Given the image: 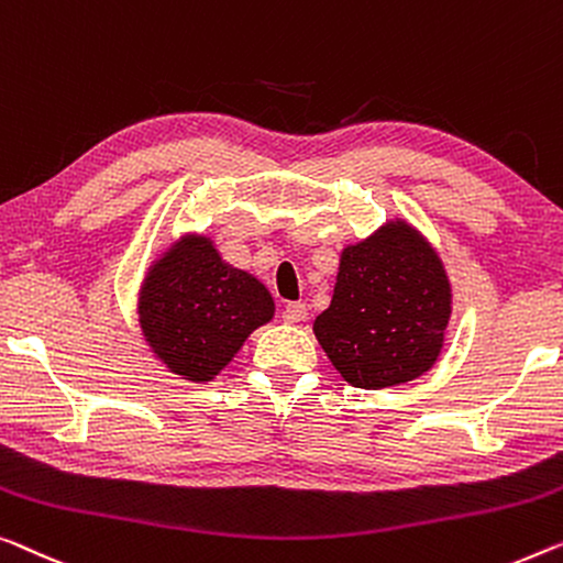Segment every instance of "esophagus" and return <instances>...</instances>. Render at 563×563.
<instances>
[{
    "label": "esophagus",
    "instance_id": "34e87169",
    "mask_svg": "<svg viewBox=\"0 0 563 563\" xmlns=\"http://www.w3.org/2000/svg\"><path fill=\"white\" fill-rule=\"evenodd\" d=\"M308 318V308L306 303H288L283 308V321L285 323H300Z\"/></svg>",
    "mask_w": 563,
    "mask_h": 563
}]
</instances>
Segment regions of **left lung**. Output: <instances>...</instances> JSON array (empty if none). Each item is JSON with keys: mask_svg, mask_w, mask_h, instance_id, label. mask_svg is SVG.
<instances>
[{"mask_svg": "<svg viewBox=\"0 0 563 563\" xmlns=\"http://www.w3.org/2000/svg\"><path fill=\"white\" fill-rule=\"evenodd\" d=\"M448 321L450 283L438 253L407 222H389L343 250L313 333L351 387L384 389L438 362Z\"/></svg>", "mask_w": 563, "mask_h": 563, "instance_id": "obj_1", "label": "left lung"}]
</instances>
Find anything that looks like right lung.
<instances>
[{
    "mask_svg": "<svg viewBox=\"0 0 563 563\" xmlns=\"http://www.w3.org/2000/svg\"><path fill=\"white\" fill-rule=\"evenodd\" d=\"M275 313L263 283L238 271L207 238H187L151 267L139 298L148 346L174 374L209 382Z\"/></svg>",
    "mask_w": 563,
    "mask_h": 563,
    "instance_id": "1",
    "label": "right lung"
}]
</instances>
